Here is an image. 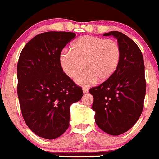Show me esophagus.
Returning <instances> with one entry per match:
<instances>
[{"instance_id": "esophagus-1", "label": "esophagus", "mask_w": 159, "mask_h": 159, "mask_svg": "<svg viewBox=\"0 0 159 159\" xmlns=\"http://www.w3.org/2000/svg\"><path fill=\"white\" fill-rule=\"evenodd\" d=\"M83 93H87L89 92V88H88V87H83Z\"/></svg>"}]
</instances>
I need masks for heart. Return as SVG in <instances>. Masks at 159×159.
Listing matches in <instances>:
<instances>
[{"label": "heart", "instance_id": "heart-1", "mask_svg": "<svg viewBox=\"0 0 159 159\" xmlns=\"http://www.w3.org/2000/svg\"><path fill=\"white\" fill-rule=\"evenodd\" d=\"M70 50H64L61 54V66L72 79L77 77L84 66L86 70L77 79L81 85L87 86L97 79H109L120 63V48L112 39L85 35L73 42Z\"/></svg>", "mask_w": 159, "mask_h": 159}]
</instances>
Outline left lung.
I'll return each mask as SVG.
<instances>
[{
    "label": "left lung",
    "mask_w": 159,
    "mask_h": 159,
    "mask_svg": "<svg viewBox=\"0 0 159 159\" xmlns=\"http://www.w3.org/2000/svg\"><path fill=\"white\" fill-rule=\"evenodd\" d=\"M113 35L120 48V63L114 74L99 86L92 87L93 109L98 127L118 136L129 130L140 117L144 106L146 82L143 54L137 45L122 32Z\"/></svg>",
    "instance_id": "left-lung-1"
}]
</instances>
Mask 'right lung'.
Here are the masks:
<instances>
[{"mask_svg": "<svg viewBox=\"0 0 159 159\" xmlns=\"http://www.w3.org/2000/svg\"><path fill=\"white\" fill-rule=\"evenodd\" d=\"M70 32H47L32 39L20 53L17 94L28 127L40 137L54 139L69 127L70 107L81 99L82 88L63 70L61 54L75 38Z\"/></svg>", "mask_w": 159, "mask_h": 159, "instance_id": "obj_1", "label": "right lung"}]
</instances>
